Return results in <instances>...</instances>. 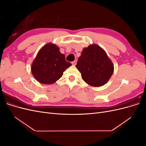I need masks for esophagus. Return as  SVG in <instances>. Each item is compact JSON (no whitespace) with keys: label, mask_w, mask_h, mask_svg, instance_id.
Instances as JSON below:
<instances>
[{"label":"esophagus","mask_w":146,"mask_h":146,"mask_svg":"<svg viewBox=\"0 0 146 146\" xmlns=\"http://www.w3.org/2000/svg\"><path fill=\"white\" fill-rule=\"evenodd\" d=\"M76 64H77V61L76 60H75V61H74L72 62V64L74 65V66H76Z\"/></svg>","instance_id":"1"}]
</instances>
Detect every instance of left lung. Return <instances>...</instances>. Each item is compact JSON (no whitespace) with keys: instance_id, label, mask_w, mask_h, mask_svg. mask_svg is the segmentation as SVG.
Segmentation results:
<instances>
[{"instance_id":"left-lung-1","label":"left lung","mask_w":146,"mask_h":146,"mask_svg":"<svg viewBox=\"0 0 146 146\" xmlns=\"http://www.w3.org/2000/svg\"><path fill=\"white\" fill-rule=\"evenodd\" d=\"M76 68L82 78L92 86H101L112 76L114 66L107 54L100 47L92 44L85 48L79 57Z\"/></svg>"}]
</instances>
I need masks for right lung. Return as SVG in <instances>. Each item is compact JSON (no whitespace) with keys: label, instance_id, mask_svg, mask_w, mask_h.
<instances>
[{"label":"right lung","instance_id":"obj_1","mask_svg":"<svg viewBox=\"0 0 146 146\" xmlns=\"http://www.w3.org/2000/svg\"><path fill=\"white\" fill-rule=\"evenodd\" d=\"M71 66L61 54L58 47L47 44L39 51L31 69L33 77L42 84H52L63 76L64 70Z\"/></svg>","mask_w":146,"mask_h":146}]
</instances>
